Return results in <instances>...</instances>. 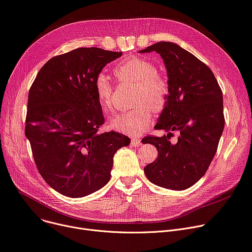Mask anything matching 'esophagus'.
<instances>
[{
  "label": "esophagus",
  "instance_id": "34e87169",
  "mask_svg": "<svg viewBox=\"0 0 252 252\" xmlns=\"http://www.w3.org/2000/svg\"><path fill=\"white\" fill-rule=\"evenodd\" d=\"M140 144H142V143H141V139H140L139 137H133V138L131 139V145H133V146H139Z\"/></svg>",
  "mask_w": 252,
  "mask_h": 252
}]
</instances>
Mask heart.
<instances>
[{
	"label": "heart",
	"mask_w": 252,
	"mask_h": 252,
	"mask_svg": "<svg viewBox=\"0 0 252 252\" xmlns=\"http://www.w3.org/2000/svg\"><path fill=\"white\" fill-rule=\"evenodd\" d=\"M113 73L120 82L136 84L133 102L137 105L117 116L111 126L128 136L141 135L152 120L153 108L155 111H161L168 101L169 84L164 76L157 72L152 62L141 57H131L115 65ZM93 87L100 106L105 112H111L114 86L109 78L99 73L94 79Z\"/></svg>",
	"instance_id": "obj_1"
}]
</instances>
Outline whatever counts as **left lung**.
<instances>
[{"label": "left lung", "mask_w": 252, "mask_h": 252, "mask_svg": "<svg viewBox=\"0 0 252 252\" xmlns=\"http://www.w3.org/2000/svg\"><path fill=\"white\" fill-rule=\"evenodd\" d=\"M158 53L164 61L170 94L156 129L179 130L177 141L147 136L142 142L157 148L158 158L145 168L156 186L183 190L207 172L225 126L223 93L209 66L179 45L160 41L140 53Z\"/></svg>", "instance_id": "1"}]
</instances>
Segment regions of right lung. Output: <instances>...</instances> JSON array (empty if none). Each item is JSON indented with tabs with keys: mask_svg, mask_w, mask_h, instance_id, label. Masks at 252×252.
I'll return each instance as SVG.
<instances>
[{
	"mask_svg": "<svg viewBox=\"0 0 252 252\" xmlns=\"http://www.w3.org/2000/svg\"><path fill=\"white\" fill-rule=\"evenodd\" d=\"M122 55L76 48L45 63L29 89L25 135L38 172L65 196L103 188L115 152L130 143L117 131H99L104 116L93 87L95 77Z\"/></svg>",
	"mask_w": 252,
	"mask_h": 252,
	"instance_id": "1",
	"label": "right lung"
}]
</instances>
